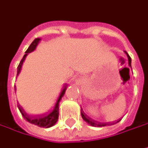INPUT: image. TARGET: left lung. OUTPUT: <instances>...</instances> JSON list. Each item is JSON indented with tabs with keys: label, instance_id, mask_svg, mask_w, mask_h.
Wrapping results in <instances>:
<instances>
[{
	"label": "left lung",
	"instance_id": "left-lung-1",
	"mask_svg": "<svg viewBox=\"0 0 148 148\" xmlns=\"http://www.w3.org/2000/svg\"><path fill=\"white\" fill-rule=\"evenodd\" d=\"M125 53H126V55H127V58H128V65L130 66H131V63H132V60H131V57L127 54V52L125 51ZM81 114H82V119H83V120L85 121V122H87L88 125H90L91 126H95V127H102V126H106V125H114V124H117L118 122H119V121H117L116 123H101V122H97V121H95V120H93V119H91L90 118H88V116L83 112V110H81Z\"/></svg>",
	"mask_w": 148,
	"mask_h": 148
}]
</instances>
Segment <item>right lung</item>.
<instances>
[{"label":"right lung","mask_w":148,"mask_h":148,"mask_svg":"<svg viewBox=\"0 0 148 148\" xmlns=\"http://www.w3.org/2000/svg\"><path fill=\"white\" fill-rule=\"evenodd\" d=\"M41 38H36L32 43L30 44V45L29 46V48L27 49V51H25V54L24 56L23 57L21 62L19 63L18 65V67H17V75H19V73L21 72V69H22V66H23V63L24 62L25 59H26V56L29 53V52L31 51H33L37 45H38V43L40 42ZM66 86H64L60 93V95L58 96V98L56 99L55 103H54V105L53 107H52V109L49 111L48 114L46 115H43V116H39V117H29V116L24 111V110L18 106V109L21 112V114L23 115V117L24 118V119H26L29 123L30 124H33L35 125H38L39 127H44V128H49V127H51V126H53L58 119H59V105H60V103L62 99V97H64V95H65V92L66 90Z\"/></svg>","instance_id":"1"}]
</instances>
